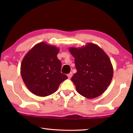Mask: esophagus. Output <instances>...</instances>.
<instances>
[{
	"mask_svg": "<svg viewBox=\"0 0 133 133\" xmlns=\"http://www.w3.org/2000/svg\"><path fill=\"white\" fill-rule=\"evenodd\" d=\"M67 76H68V79H70V78H71V77L72 76V72H70V73H69Z\"/></svg>",
	"mask_w": 133,
	"mask_h": 133,
	"instance_id": "esophagus-1",
	"label": "esophagus"
}]
</instances>
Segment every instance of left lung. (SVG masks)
<instances>
[{
  "label": "left lung",
  "instance_id": "1",
  "mask_svg": "<svg viewBox=\"0 0 133 133\" xmlns=\"http://www.w3.org/2000/svg\"><path fill=\"white\" fill-rule=\"evenodd\" d=\"M69 51L75 59L77 72L71 81L77 91L88 99L102 94L113 76V67L108 55L92 43H87L81 48L70 47Z\"/></svg>",
  "mask_w": 133,
  "mask_h": 133
}]
</instances>
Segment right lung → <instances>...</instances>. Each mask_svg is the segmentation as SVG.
Wrapping results in <instances>:
<instances>
[{
	"label": "right lung",
	"instance_id": "right-lung-1",
	"mask_svg": "<svg viewBox=\"0 0 133 133\" xmlns=\"http://www.w3.org/2000/svg\"><path fill=\"white\" fill-rule=\"evenodd\" d=\"M59 48L42 42L32 47L22 61L21 74L27 88L41 97L53 94L59 85L68 79L61 73L58 59Z\"/></svg>",
	"mask_w": 133,
	"mask_h": 133
}]
</instances>
